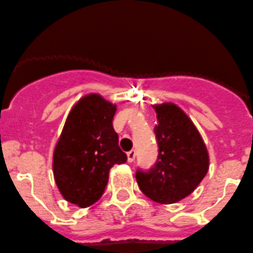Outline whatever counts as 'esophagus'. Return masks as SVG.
Returning a JSON list of instances; mask_svg holds the SVG:
<instances>
[{
	"label": "esophagus",
	"mask_w": 253,
	"mask_h": 253,
	"mask_svg": "<svg viewBox=\"0 0 253 253\" xmlns=\"http://www.w3.org/2000/svg\"><path fill=\"white\" fill-rule=\"evenodd\" d=\"M134 159H136V151L131 150L129 152H127V160H128V162H133Z\"/></svg>",
	"instance_id": "34e87169"
}]
</instances>
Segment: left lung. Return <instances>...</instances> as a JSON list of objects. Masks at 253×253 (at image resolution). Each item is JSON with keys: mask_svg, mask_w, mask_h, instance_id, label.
Instances as JSON below:
<instances>
[{"mask_svg": "<svg viewBox=\"0 0 253 253\" xmlns=\"http://www.w3.org/2000/svg\"><path fill=\"white\" fill-rule=\"evenodd\" d=\"M155 110L159 156L150 169H137L136 180L152 201L174 204L192 193L204 180L209 171V152L200 132L180 107L162 103Z\"/></svg>", "mask_w": 253, "mask_h": 253, "instance_id": "8db88e82", "label": "left lung"}]
</instances>
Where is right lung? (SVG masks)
Wrapping results in <instances>:
<instances>
[{
    "label": "right lung",
    "instance_id": "right-lung-1",
    "mask_svg": "<svg viewBox=\"0 0 253 253\" xmlns=\"http://www.w3.org/2000/svg\"><path fill=\"white\" fill-rule=\"evenodd\" d=\"M116 106L87 94L73 106L53 152V176L66 201L88 207L98 201L113 165L125 164L112 121Z\"/></svg>",
    "mask_w": 253,
    "mask_h": 253
}]
</instances>
